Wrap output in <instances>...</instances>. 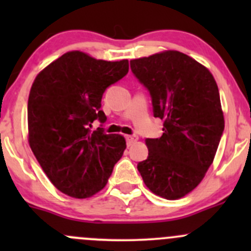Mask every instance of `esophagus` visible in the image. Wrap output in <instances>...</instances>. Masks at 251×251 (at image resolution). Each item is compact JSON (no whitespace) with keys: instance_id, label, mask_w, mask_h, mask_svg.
Instances as JSON below:
<instances>
[{"instance_id":"1","label":"esophagus","mask_w":251,"mask_h":251,"mask_svg":"<svg viewBox=\"0 0 251 251\" xmlns=\"http://www.w3.org/2000/svg\"><path fill=\"white\" fill-rule=\"evenodd\" d=\"M126 141H127L128 146H131V144H133L135 142L138 141V136H127V137H126Z\"/></svg>"}]
</instances>
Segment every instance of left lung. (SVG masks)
Wrapping results in <instances>:
<instances>
[{"instance_id":"1","label":"left lung","mask_w":251,"mask_h":251,"mask_svg":"<svg viewBox=\"0 0 251 251\" xmlns=\"http://www.w3.org/2000/svg\"><path fill=\"white\" fill-rule=\"evenodd\" d=\"M131 70L149 90L163 136L147 138L148 158L137 165L156 196L176 201L205 177L225 128L217 83L210 70L178 50L132 59Z\"/></svg>"}]
</instances>
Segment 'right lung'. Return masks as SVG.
I'll list each match as a JSON object with an SVG mask.
<instances>
[{
    "label": "right lung",
    "mask_w": 251,
    "mask_h": 251,
    "mask_svg": "<svg viewBox=\"0 0 251 251\" xmlns=\"http://www.w3.org/2000/svg\"><path fill=\"white\" fill-rule=\"evenodd\" d=\"M127 72V59L108 62L70 50L35 77L27 100V141L62 193L77 199L95 196L123 156L124 136L90 127L96 119L104 123L103 93Z\"/></svg>",
    "instance_id": "add662e5"
}]
</instances>
